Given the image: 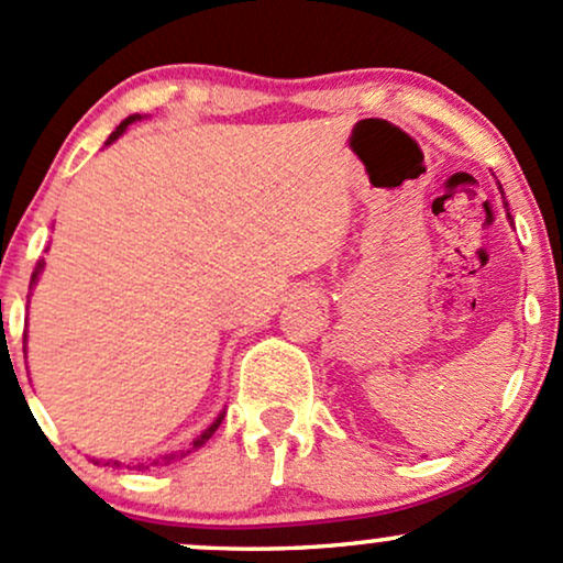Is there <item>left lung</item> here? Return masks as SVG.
<instances>
[{"label": "left lung", "mask_w": 563, "mask_h": 563, "mask_svg": "<svg viewBox=\"0 0 563 563\" xmlns=\"http://www.w3.org/2000/svg\"><path fill=\"white\" fill-rule=\"evenodd\" d=\"M500 185V183H497ZM500 196H503V187H500ZM503 206H506V214H508V203H506V196H503ZM508 219H510V214H508ZM510 222H514V219H510Z\"/></svg>", "instance_id": "1"}]
</instances>
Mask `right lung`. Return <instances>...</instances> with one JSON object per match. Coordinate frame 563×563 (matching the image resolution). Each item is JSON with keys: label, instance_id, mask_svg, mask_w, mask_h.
I'll use <instances>...</instances> for the list:
<instances>
[{"label": "right lung", "instance_id": "add662e5", "mask_svg": "<svg viewBox=\"0 0 563 563\" xmlns=\"http://www.w3.org/2000/svg\"><path fill=\"white\" fill-rule=\"evenodd\" d=\"M140 119H142V115H140V113H134V115H129V119L121 121V124L115 126V132L111 134V137H108L106 145H111V142L119 140L121 134L126 132V126H129V124H134V121H140ZM42 269H44V260H38V262H36V269H34V275H31V288H34L36 283H38V275H42ZM25 339H29V335H23V344H25ZM23 352H25V346H23ZM222 418H224V412H219V416L214 418V423H211L209 429H203V431H200V434H198L196 439H192V442H190V448H187V450L169 452V455H164V457H151V461H147V463H137V468L142 471V468H151V466H166V463H172V461H179V457L190 455V452H196L198 448H203V444L209 442L211 437H214V431L219 429V423H222ZM95 463H97V466H100L102 461H95ZM102 466H121V463H119V461H106V463H102Z\"/></svg>", "mask_w": 563, "mask_h": 563}]
</instances>
